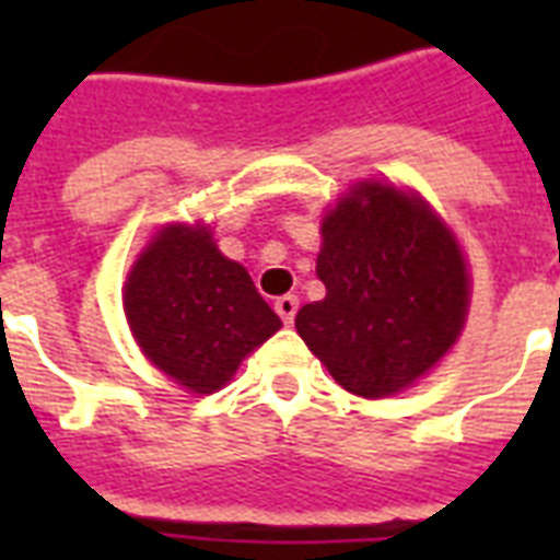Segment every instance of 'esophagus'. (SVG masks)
Listing matches in <instances>:
<instances>
[{
  "label": "esophagus",
  "mask_w": 560,
  "mask_h": 560,
  "mask_svg": "<svg viewBox=\"0 0 560 560\" xmlns=\"http://www.w3.org/2000/svg\"><path fill=\"white\" fill-rule=\"evenodd\" d=\"M296 311H299V299L296 296H279L276 299V314L281 316V323L290 325L296 319Z\"/></svg>",
  "instance_id": "34e87169"
}]
</instances>
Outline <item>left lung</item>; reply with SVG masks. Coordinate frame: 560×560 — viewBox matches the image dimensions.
Returning a JSON list of instances; mask_svg holds the SVG:
<instances>
[{
  "label": "left lung",
  "mask_w": 560,
  "mask_h": 560,
  "mask_svg": "<svg viewBox=\"0 0 560 560\" xmlns=\"http://www.w3.org/2000/svg\"><path fill=\"white\" fill-rule=\"evenodd\" d=\"M316 276L325 299L296 331L342 389L386 398L451 349L468 311L453 235L416 197L363 183L323 220Z\"/></svg>",
  "instance_id": "1"
}]
</instances>
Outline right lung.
I'll return each mask as SVG.
<instances>
[{"label": "right lung", "mask_w": 560, "mask_h": 560, "mask_svg": "<svg viewBox=\"0 0 560 560\" xmlns=\"http://www.w3.org/2000/svg\"><path fill=\"white\" fill-rule=\"evenodd\" d=\"M127 323L153 366L191 392H214L281 328L249 272L218 253L206 226H168L136 261Z\"/></svg>", "instance_id": "1"}]
</instances>
